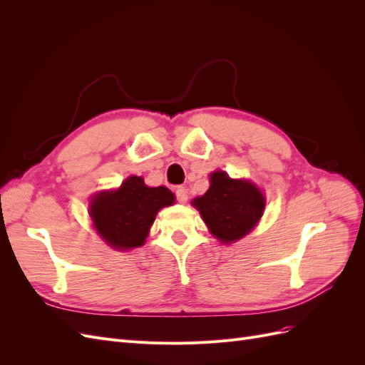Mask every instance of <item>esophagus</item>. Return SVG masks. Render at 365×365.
<instances>
[{
	"mask_svg": "<svg viewBox=\"0 0 365 365\" xmlns=\"http://www.w3.org/2000/svg\"><path fill=\"white\" fill-rule=\"evenodd\" d=\"M175 195H176V200H178L181 204L187 202V200H189V192H187V189H185V187H182V185L176 187Z\"/></svg>",
	"mask_w": 365,
	"mask_h": 365,
	"instance_id": "34e87169",
	"label": "esophagus"
}]
</instances>
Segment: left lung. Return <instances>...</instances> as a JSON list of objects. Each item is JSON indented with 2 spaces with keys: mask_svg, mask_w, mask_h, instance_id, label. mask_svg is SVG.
Masks as SVG:
<instances>
[{
  "mask_svg": "<svg viewBox=\"0 0 365 365\" xmlns=\"http://www.w3.org/2000/svg\"><path fill=\"white\" fill-rule=\"evenodd\" d=\"M192 204L200 210L210 233L228 245L257 225L264 196L251 181L231 180L227 172L216 170L210 175L208 190Z\"/></svg>",
  "mask_w": 365,
  "mask_h": 365,
  "instance_id": "obj_1",
  "label": "left lung"
}]
</instances>
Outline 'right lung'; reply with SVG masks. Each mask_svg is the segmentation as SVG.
Listing matches in <instances>:
<instances>
[{"instance_id": "obj_1", "label": "right lung", "mask_w": 365, "mask_h": 365, "mask_svg": "<svg viewBox=\"0 0 365 365\" xmlns=\"http://www.w3.org/2000/svg\"><path fill=\"white\" fill-rule=\"evenodd\" d=\"M173 202L175 195L168 187H148L141 176H129L117 190L93 196L90 216L109 247L132 250L145 244L157 213Z\"/></svg>"}]
</instances>
